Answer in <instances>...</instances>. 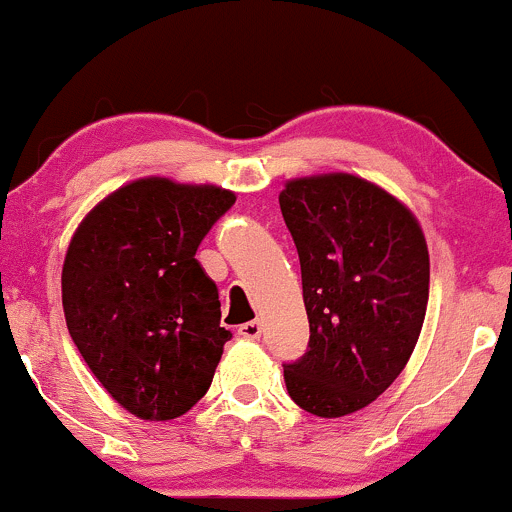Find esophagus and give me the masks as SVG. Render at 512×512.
I'll use <instances>...</instances> for the list:
<instances>
[{
  "mask_svg": "<svg viewBox=\"0 0 512 512\" xmlns=\"http://www.w3.org/2000/svg\"><path fill=\"white\" fill-rule=\"evenodd\" d=\"M238 333L242 338H247V341H257L262 336V324L260 321H247V324L238 328Z\"/></svg>",
  "mask_w": 512,
  "mask_h": 512,
  "instance_id": "obj_1",
  "label": "esophagus"
}]
</instances>
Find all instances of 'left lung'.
Masks as SVG:
<instances>
[{
  "label": "left lung",
  "instance_id": "left-lung-1",
  "mask_svg": "<svg viewBox=\"0 0 512 512\" xmlns=\"http://www.w3.org/2000/svg\"><path fill=\"white\" fill-rule=\"evenodd\" d=\"M301 265L309 351L284 365L287 392L316 417H346L395 383L422 333L429 250L400 198L360 176H301L279 193Z\"/></svg>",
  "mask_w": 512,
  "mask_h": 512
}]
</instances>
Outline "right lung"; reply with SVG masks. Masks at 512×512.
<instances>
[{"mask_svg":"<svg viewBox=\"0 0 512 512\" xmlns=\"http://www.w3.org/2000/svg\"><path fill=\"white\" fill-rule=\"evenodd\" d=\"M235 193L164 176L129 181L75 228L61 274L63 314L112 400L166 422L208 392L233 333L196 250Z\"/></svg>","mask_w":512,"mask_h":512,"instance_id":"add662e5","label":"right lung"}]
</instances>
